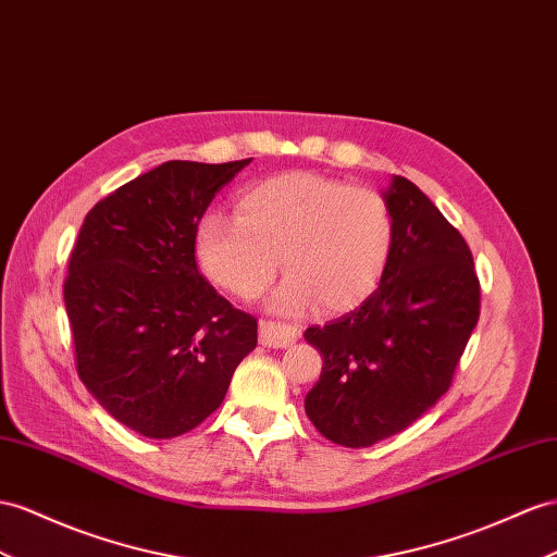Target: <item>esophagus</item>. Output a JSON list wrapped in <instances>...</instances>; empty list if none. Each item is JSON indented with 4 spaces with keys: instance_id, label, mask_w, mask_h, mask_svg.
Wrapping results in <instances>:
<instances>
[{
    "instance_id": "obj_1",
    "label": "esophagus",
    "mask_w": 557,
    "mask_h": 557,
    "mask_svg": "<svg viewBox=\"0 0 557 557\" xmlns=\"http://www.w3.org/2000/svg\"><path fill=\"white\" fill-rule=\"evenodd\" d=\"M298 332L292 324H282L273 320H261V332L259 338L265 348H287L296 341Z\"/></svg>"
}]
</instances>
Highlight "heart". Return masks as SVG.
Segmentation results:
<instances>
[{"label": "heart", "instance_id": "obj_1", "mask_svg": "<svg viewBox=\"0 0 557 557\" xmlns=\"http://www.w3.org/2000/svg\"><path fill=\"white\" fill-rule=\"evenodd\" d=\"M395 239L386 197L364 185L294 171L251 185L235 219L207 213L195 231V259L219 289L239 301L261 296L280 270L289 277L273 294L280 312L312 304L344 312L372 296Z\"/></svg>", "mask_w": 557, "mask_h": 557}]
</instances>
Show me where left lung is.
<instances>
[{"mask_svg":"<svg viewBox=\"0 0 557 557\" xmlns=\"http://www.w3.org/2000/svg\"><path fill=\"white\" fill-rule=\"evenodd\" d=\"M383 197L395 239L379 289L304 334L324 358L306 414L352 449L405 431L449 391L480 318V280L461 233L403 176Z\"/></svg>","mask_w":557,"mask_h":557,"instance_id":"1","label":"left lung"}]
</instances>
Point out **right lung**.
Instances as JSON below:
<instances>
[{"mask_svg": "<svg viewBox=\"0 0 557 557\" xmlns=\"http://www.w3.org/2000/svg\"><path fill=\"white\" fill-rule=\"evenodd\" d=\"M251 160H171L82 223L63 287L77 374L112 419L169 440L216 411L259 324L197 270L195 231Z\"/></svg>", "mask_w": 557, "mask_h": 557, "instance_id": "1", "label": "right lung"}]
</instances>
